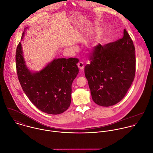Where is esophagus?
<instances>
[{
	"label": "esophagus",
	"instance_id": "34e87169",
	"mask_svg": "<svg viewBox=\"0 0 153 153\" xmlns=\"http://www.w3.org/2000/svg\"><path fill=\"white\" fill-rule=\"evenodd\" d=\"M77 66L80 71H83V70L84 68V64H83V62H79L77 64Z\"/></svg>",
	"mask_w": 153,
	"mask_h": 153
}]
</instances>
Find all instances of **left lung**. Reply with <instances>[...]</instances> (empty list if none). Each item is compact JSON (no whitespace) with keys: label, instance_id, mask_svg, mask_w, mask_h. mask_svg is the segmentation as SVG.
<instances>
[{"label":"left lung","instance_id":"obj_1","mask_svg":"<svg viewBox=\"0 0 153 153\" xmlns=\"http://www.w3.org/2000/svg\"><path fill=\"white\" fill-rule=\"evenodd\" d=\"M135 48L129 34L105 45L98 44L85 67L91 96L101 106L116 105L124 97L134 80L136 71Z\"/></svg>","mask_w":153,"mask_h":153}]
</instances>
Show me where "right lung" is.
Returning <instances> with one entry per match:
<instances>
[{
    "mask_svg": "<svg viewBox=\"0 0 153 153\" xmlns=\"http://www.w3.org/2000/svg\"><path fill=\"white\" fill-rule=\"evenodd\" d=\"M24 34L25 32L23 37ZM16 61L21 86L38 109L52 115L60 114L68 109L71 104L72 83L79 73L77 58L55 59L39 72L32 73L25 64L20 42Z\"/></svg>",
    "mask_w": 153,
    "mask_h": 153,
    "instance_id": "1",
    "label": "right lung"
}]
</instances>
